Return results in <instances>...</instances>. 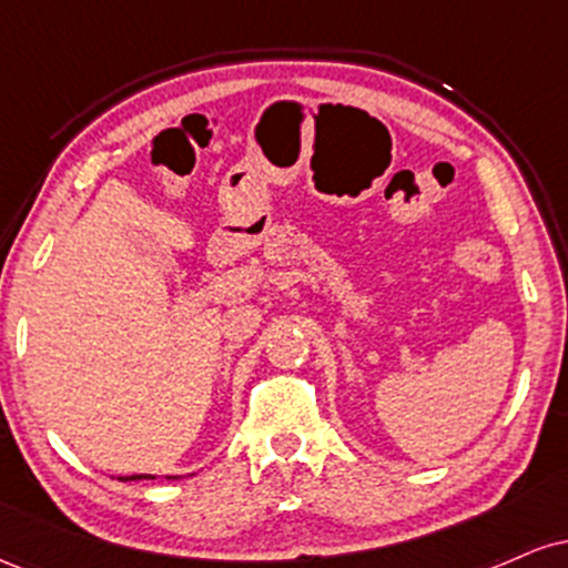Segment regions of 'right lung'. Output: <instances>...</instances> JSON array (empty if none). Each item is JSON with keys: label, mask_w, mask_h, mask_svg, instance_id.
Masks as SVG:
<instances>
[{"label": "right lung", "mask_w": 568, "mask_h": 568, "mask_svg": "<svg viewBox=\"0 0 568 568\" xmlns=\"http://www.w3.org/2000/svg\"><path fill=\"white\" fill-rule=\"evenodd\" d=\"M141 478H152V475H130V478H120V480H141Z\"/></svg>", "instance_id": "1"}]
</instances>
